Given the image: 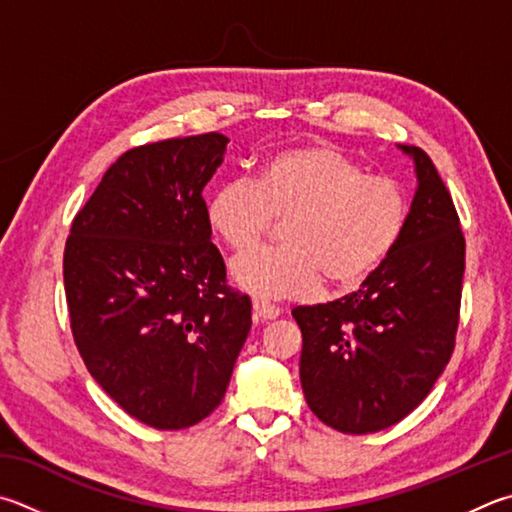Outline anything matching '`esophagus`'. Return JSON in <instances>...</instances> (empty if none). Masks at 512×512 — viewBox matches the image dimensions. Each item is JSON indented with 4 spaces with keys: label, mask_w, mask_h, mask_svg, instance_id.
<instances>
[{
    "label": "esophagus",
    "mask_w": 512,
    "mask_h": 512,
    "mask_svg": "<svg viewBox=\"0 0 512 512\" xmlns=\"http://www.w3.org/2000/svg\"><path fill=\"white\" fill-rule=\"evenodd\" d=\"M253 313H255V320H275L277 315H280V306L275 304H268V302H262V300H255L253 302Z\"/></svg>",
    "instance_id": "obj_1"
}]
</instances>
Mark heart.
I'll return each instance as SVG.
<instances>
[{"instance_id": "heart-1", "label": "heart", "mask_w": 512, "mask_h": 512, "mask_svg": "<svg viewBox=\"0 0 512 512\" xmlns=\"http://www.w3.org/2000/svg\"><path fill=\"white\" fill-rule=\"evenodd\" d=\"M286 219L282 246L232 259L241 291L262 300L309 297L327 277L353 288L383 266L410 221L405 188L387 174H365L356 159L329 145L273 152L257 181L235 176L208 199V224L232 250L257 244Z\"/></svg>"}]
</instances>
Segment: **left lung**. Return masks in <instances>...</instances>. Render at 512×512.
I'll return each instance as SVG.
<instances>
[{
	"label": "left lung",
	"mask_w": 512,
	"mask_h": 512,
	"mask_svg": "<svg viewBox=\"0 0 512 512\" xmlns=\"http://www.w3.org/2000/svg\"><path fill=\"white\" fill-rule=\"evenodd\" d=\"M403 152L418 188L401 244L356 293L293 309L306 403L345 434L385 430L421 405L457 340L466 239L430 156Z\"/></svg>",
	"instance_id": "8db88e82"
}]
</instances>
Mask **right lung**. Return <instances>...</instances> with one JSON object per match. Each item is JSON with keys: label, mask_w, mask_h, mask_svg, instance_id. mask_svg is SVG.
Segmentation results:
<instances>
[{"label": "right lung", "mask_w": 512, "mask_h": 512, "mask_svg": "<svg viewBox=\"0 0 512 512\" xmlns=\"http://www.w3.org/2000/svg\"><path fill=\"white\" fill-rule=\"evenodd\" d=\"M228 138L127 150L73 217L64 246L71 333L98 385L156 430L197 425L224 398L250 331L228 286L203 188Z\"/></svg>", "instance_id": "right-lung-1"}]
</instances>
